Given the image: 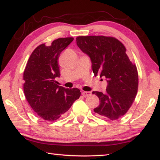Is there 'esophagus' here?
I'll return each mask as SVG.
<instances>
[{"instance_id":"obj_1","label":"esophagus","mask_w":160,"mask_h":160,"mask_svg":"<svg viewBox=\"0 0 160 160\" xmlns=\"http://www.w3.org/2000/svg\"><path fill=\"white\" fill-rule=\"evenodd\" d=\"M90 94H91L90 92H82V95L84 97H86L90 96Z\"/></svg>"}]
</instances>
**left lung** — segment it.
<instances>
[{"mask_svg":"<svg viewBox=\"0 0 160 160\" xmlns=\"http://www.w3.org/2000/svg\"><path fill=\"white\" fill-rule=\"evenodd\" d=\"M78 47L90 57L94 76L106 78V92H93L100 104L94 109L100 118L116 120L128 112L138 92L137 68L118 39L104 36L76 38Z\"/></svg>","mask_w":160,"mask_h":160,"instance_id":"obj_1","label":"left lung"}]
</instances>
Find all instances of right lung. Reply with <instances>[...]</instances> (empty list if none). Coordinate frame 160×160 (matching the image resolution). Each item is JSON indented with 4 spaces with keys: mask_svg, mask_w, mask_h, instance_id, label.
Masks as SVG:
<instances>
[{
    "mask_svg": "<svg viewBox=\"0 0 160 160\" xmlns=\"http://www.w3.org/2000/svg\"><path fill=\"white\" fill-rule=\"evenodd\" d=\"M73 38H60L34 50L24 71V92L32 109L46 121L57 120L80 97L78 88L66 89L56 84L60 77L58 58Z\"/></svg>",
    "mask_w": 160,
    "mask_h": 160,
    "instance_id": "right-lung-1",
    "label": "right lung"
}]
</instances>
